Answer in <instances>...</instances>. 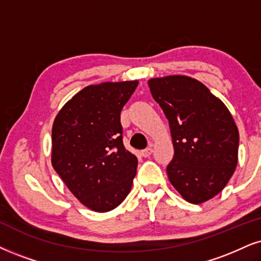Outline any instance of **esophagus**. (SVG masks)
Returning <instances> with one entry per match:
<instances>
[{
    "label": "esophagus",
    "instance_id": "obj_1",
    "mask_svg": "<svg viewBox=\"0 0 261 261\" xmlns=\"http://www.w3.org/2000/svg\"><path fill=\"white\" fill-rule=\"evenodd\" d=\"M151 153H152V147H146L145 150H143L141 151V155H143L144 157H149Z\"/></svg>",
    "mask_w": 261,
    "mask_h": 261
}]
</instances>
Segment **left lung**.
I'll use <instances>...</instances> for the list:
<instances>
[{"instance_id":"1","label":"left lung","mask_w":261,"mask_h":261,"mask_svg":"<svg viewBox=\"0 0 261 261\" xmlns=\"http://www.w3.org/2000/svg\"><path fill=\"white\" fill-rule=\"evenodd\" d=\"M149 87L169 122L174 145L167 166L170 182L191 203L213 198L237 166L240 136L230 111L191 77L152 79Z\"/></svg>"}]
</instances>
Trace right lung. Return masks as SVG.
<instances>
[{
	"label": "right lung",
	"mask_w": 261,
	"mask_h": 261,
	"mask_svg": "<svg viewBox=\"0 0 261 261\" xmlns=\"http://www.w3.org/2000/svg\"><path fill=\"white\" fill-rule=\"evenodd\" d=\"M137 86L127 81L86 87L54 120L53 168L92 211H111L132 189L138 159L123 145L121 111Z\"/></svg>",
	"instance_id": "right-lung-1"
}]
</instances>
